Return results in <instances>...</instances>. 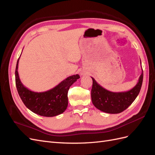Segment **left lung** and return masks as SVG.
Instances as JSON below:
<instances>
[{"instance_id": "8db88e82", "label": "left lung", "mask_w": 155, "mask_h": 155, "mask_svg": "<svg viewBox=\"0 0 155 155\" xmlns=\"http://www.w3.org/2000/svg\"><path fill=\"white\" fill-rule=\"evenodd\" d=\"M92 79L91 97L93 105L97 109L109 114H118L127 109L135 100L141 89L143 70L136 86L129 91L113 92L106 90Z\"/></svg>"}]
</instances>
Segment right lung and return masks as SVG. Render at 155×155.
I'll return each instance as SVG.
<instances>
[{
	"label": "right lung",
	"mask_w": 155,
	"mask_h": 155,
	"mask_svg": "<svg viewBox=\"0 0 155 155\" xmlns=\"http://www.w3.org/2000/svg\"><path fill=\"white\" fill-rule=\"evenodd\" d=\"M19 58L16 65L15 83L18 95L25 106L33 112L42 116L53 117L62 114L68 106L69 88L80 78L79 75L68 77L49 91L34 92L25 87L20 80L17 70Z\"/></svg>",
	"instance_id": "obj_1"
}]
</instances>
